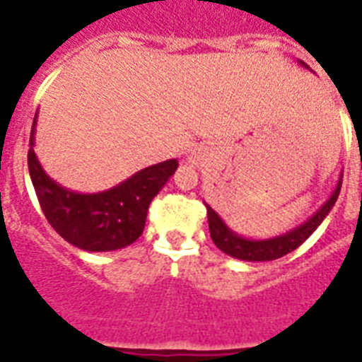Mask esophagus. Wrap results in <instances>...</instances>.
<instances>
[{"label":"esophagus","mask_w":362,"mask_h":362,"mask_svg":"<svg viewBox=\"0 0 362 362\" xmlns=\"http://www.w3.org/2000/svg\"><path fill=\"white\" fill-rule=\"evenodd\" d=\"M189 160H191V161H197V156H195V154H191V156H189Z\"/></svg>","instance_id":"obj_1"}]
</instances>
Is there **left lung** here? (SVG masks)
<instances>
[{"label": "left lung", "mask_w": 362, "mask_h": 362, "mask_svg": "<svg viewBox=\"0 0 362 362\" xmlns=\"http://www.w3.org/2000/svg\"><path fill=\"white\" fill-rule=\"evenodd\" d=\"M301 63V61H299ZM305 69H308L307 64L301 63ZM340 187H342V175H340L337 187L331 193L327 201L324 202V206L320 208L314 216H310L305 223H301L299 227L288 230L286 234L281 236L267 238V240H249L227 227V223L223 221L221 217L217 216V211L206 204L208 214V227H210V236L214 240L217 247L223 252H227L228 257L240 258V260H247V262H267V260H277V258L284 257L288 252L296 251L301 243L313 234L316 228L322 225L331 208L334 206V202L339 199Z\"/></svg>", "instance_id": "obj_1"}]
</instances>
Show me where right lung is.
I'll list each match as a JSON object with an SVG mask.
<instances>
[{
	"label": "right lung",
	"mask_w": 362,
	"mask_h": 362,
	"mask_svg": "<svg viewBox=\"0 0 362 362\" xmlns=\"http://www.w3.org/2000/svg\"><path fill=\"white\" fill-rule=\"evenodd\" d=\"M35 115L29 137L28 165L44 216L59 236L83 251H117L128 247L143 234L146 211L165 182L178 169L167 160L141 169L128 180L100 193H78L59 186L46 173L33 151Z\"/></svg>",
	"instance_id": "add662e5"
}]
</instances>
